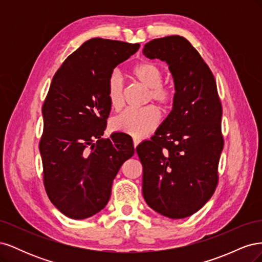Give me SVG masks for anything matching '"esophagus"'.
<instances>
[{
	"label": "esophagus",
	"instance_id": "1",
	"mask_svg": "<svg viewBox=\"0 0 262 262\" xmlns=\"http://www.w3.org/2000/svg\"><path fill=\"white\" fill-rule=\"evenodd\" d=\"M141 143V139H138V138H133V146L134 148H137V146Z\"/></svg>",
	"mask_w": 262,
	"mask_h": 262
}]
</instances>
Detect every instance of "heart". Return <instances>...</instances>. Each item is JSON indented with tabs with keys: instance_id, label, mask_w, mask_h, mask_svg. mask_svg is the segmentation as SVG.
I'll list each match as a JSON object with an SVG mask.
<instances>
[{
	"instance_id": "heart-1",
	"label": "heart",
	"mask_w": 262,
	"mask_h": 262,
	"mask_svg": "<svg viewBox=\"0 0 262 262\" xmlns=\"http://www.w3.org/2000/svg\"><path fill=\"white\" fill-rule=\"evenodd\" d=\"M132 76L147 89L146 102L154 101L166 110L171 107L175 91L168 84L163 83L164 70L154 62H143L132 69ZM109 105L116 112L124 105V83L118 73L110 75L107 85ZM161 115L154 106H146L140 110H126L113 119L112 128L116 132L125 133L134 138H143L153 132L160 124Z\"/></svg>"
}]
</instances>
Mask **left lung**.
<instances>
[{"mask_svg":"<svg viewBox=\"0 0 262 262\" xmlns=\"http://www.w3.org/2000/svg\"><path fill=\"white\" fill-rule=\"evenodd\" d=\"M143 54L167 62L176 91L161 128L137 147L143 196L162 215L184 219L199 211L217 187L224 139L216 82L200 53L181 36L153 39Z\"/></svg>","mask_w":262,"mask_h":262,"instance_id":"8db88e82","label":"left lung"}]
</instances>
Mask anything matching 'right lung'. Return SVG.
I'll use <instances>...</instances> for the list:
<instances>
[{
  "label": "right lung",
  "mask_w": 262,
  "mask_h": 262,
  "mask_svg": "<svg viewBox=\"0 0 262 262\" xmlns=\"http://www.w3.org/2000/svg\"><path fill=\"white\" fill-rule=\"evenodd\" d=\"M139 48L140 43L92 38L69 55L52 78L42 105L39 149L46 192L70 219H87L104 209L119 169L134 154L124 133L101 137L112 108L109 77Z\"/></svg>",
  "instance_id": "obj_1"
}]
</instances>
